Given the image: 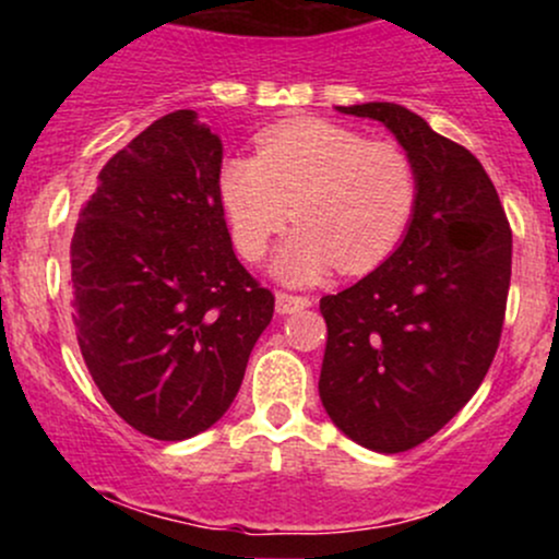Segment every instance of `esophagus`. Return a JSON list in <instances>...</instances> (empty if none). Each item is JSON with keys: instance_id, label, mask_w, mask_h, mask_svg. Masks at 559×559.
Instances as JSON below:
<instances>
[{"instance_id": "esophagus-1", "label": "esophagus", "mask_w": 559, "mask_h": 559, "mask_svg": "<svg viewBox=\"0 0 559 559\" xmlns=\"http://www.w3.org/2000/svg\"><path fill=\"white\" fill-rule=\"evenodd\" d=\"M310 305H312V299L301 297V294H286V292L275 294V310H278L281 316H292V312L305 310V307H310Z\"/></svg>"}]
</instances>
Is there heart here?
Masks as SVG:
<instances>
[{
	"instance_id": "1",
	"label": "heart",
	"mask_w": 559,
	"mask_h": 559,
	"mask_svg": "<svg viewBox=\"0 0 559 559\" xmlns=\"http://www.w3.org/2000/svg\"><path fill=\"white\" fill-rule=\"evenodd\" d=\"M217 194L249 262L265 254L288 217L299 223L273 271L288 284H312L333 265L349 275L381 265L413 223L420 181L396 141L299 118L260 133L258 157L226 159Z\"/></svg>"
}]
</instances>
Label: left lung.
I'll return each instance as SVG.
<instances>
[{"instance_id": "8db88e82", "label": "left lung", "mask_w": 559, "mask_h": 559, "mask_svg": "<svg viewBox=\"0 0 559 559\" xmlns=\"http://www.w3.org/2000/svg\"><path fill=\"white\" fill-rule=\"evenodd\" d=\"M338 112L381 120L418 168V207L396 252L320 299L325 413L357 444L396 454L444 428L489 373L510 292L512 230L484 165L420 115L391 102Z\"/></svg>"}]
</instances>
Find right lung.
I'll list each match as a JSON object with an SVG mask.
<instances>
[{"instance_id":"1","label":"right lung","mask_w":559,"mask_h":559,"mask_svg":"<svg viewBox=\"0 0 559 559\" xmlns=\"http://www.w3.org/2000/svg\"><path fill=\"white\" fill-rule=\"evenodd\" d=\"M223 144L194 110L107 159L70 241L73 323L107 404L139 433L183 441L234 402L275 297L236 260Z\"/></svg>"}]
</instances>
